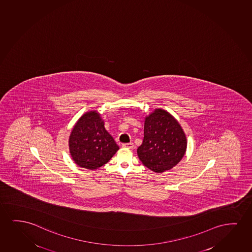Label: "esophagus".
I'll list each match as a JSON object with an SVG mask.
<instances>
[{
  "mask_svg": "<svg viewBox=\"0 0 252 252\" xmlns=\"http://www.w3.org/2000/svg\"><path fill=\"white\" fill-rule=\"evenodd\" d=\"M122 146H123L124 148L132 149L134 145H133V143H126V144H123Z\"/></svg>",
  "mask_w": 252,
  "mask_h": 252,
  "instance_id": "1",
  "label": "esophagus"
}]
</instances>
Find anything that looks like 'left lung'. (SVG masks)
<instances>
[{"instance_id": "1", "label": "left lung", "mask_w": 252, "mask_h": 252, "mask_svg": "<svg viewBox=\"0 0 252 252\" xmlns=\"http://www.w3.org/2000/svg\"><path fill=\"white\" fill-rule=\"evenodd\" d=\"M186 135L167 111L157 108L145 118L144 140L137 150L144 165L157 173L172 169L186 152Z\"/></svg>"}]
</instances>
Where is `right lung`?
Listing matches in <instances>:
<instances>
[{
	"label": "right lung",
	"instance_id": "obj_1",
	"mask_svg": "<svg viewBox=\"0 0 252 252\" xmlns=\"http://www.w3.org/2000/svg\"><path fill=\"white\" fill-rule=\"evenodd\" d=\"M69 147L76 164L88 169L106 164L120 149L96 111L88 112L77 121L69 136Z\"/></svg>",
	"mask_w": 252,
	"mask_h": 252
}]
</instances>
